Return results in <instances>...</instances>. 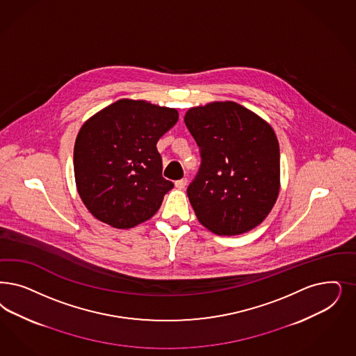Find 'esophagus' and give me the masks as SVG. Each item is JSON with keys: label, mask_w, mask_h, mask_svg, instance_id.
I'll list each match as a JSON object with an SVG mask.
<instances>
[{"label": "esophagus", "mask_w": 356, "mask_h": 356, "mask_svg": "<svg viewBox=\"0 0 356 356\" xmlns=\"http://www.w3.org/2000/svg\"><path fill=\"white\" fill-rule=\"evenodd\" d=\"M186 183H188V180L184 177V179H181V180L175 181V186L179 188V189H184L185 186H186Z\"/></svg>", "instance_id": "1"}]
</instances>
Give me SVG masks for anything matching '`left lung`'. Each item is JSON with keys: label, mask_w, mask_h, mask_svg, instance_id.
I'll use <instances>...</instances> for the list:
<instances>
[{"label": "left lung", "mask_w": 356, "mask_h": 356, "mask_svg": "<svg viewBox=\"0 0 356 356\" xmlns=\"http://www.w3.org/2000/svg\"><path fill=\"white\" fill-rule=\"evenodd\" d=\"M184 121L201 156L186 189L198 221L220 235L258 226L280 186V149L272 127L232 101L192 108Z\"/></svg>", "instance_id": "left-lung-1"}]
</instances>
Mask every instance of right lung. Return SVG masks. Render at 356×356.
Masks as SVG:
<instances>
[{
	"label": "right lung",
	"instance_id": "obj_1",
	"mask_svg": "<svg viewBox=\"0 0 356 356\" xmlns=\"http://www.w3.org/2000/svg\"><path fill=\"white\" fill-rule=\"evenodd\" d=\"M179 120L171 108L118 99L80 129L74 149L77 192L101 222L130 229L149 220L173 183L156 143Z\"/></svg>",
	"mask_w": 356,
	"mask_h": 356
}]
</instances>
